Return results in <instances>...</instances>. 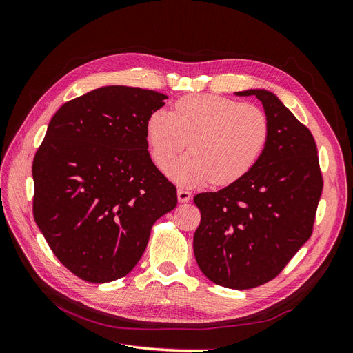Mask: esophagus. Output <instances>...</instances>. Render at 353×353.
<instances>
[{
	"instance_id": "1",
	"label": "esophagus",
	"mask_w": 353,
	"mask_h": 353,
	"mask_svg": "<svg viewBox=\"0 0 353 353\" xmlns=\"http://www.w3.org/2000/svg\"><path fill=\"white\" fill-rule=\"evenodd\" d=\"M178 200L181 201V203H187V201H190V199H191V193L188 190H185V188H178Z\"/></svg>"
}]
</instances>
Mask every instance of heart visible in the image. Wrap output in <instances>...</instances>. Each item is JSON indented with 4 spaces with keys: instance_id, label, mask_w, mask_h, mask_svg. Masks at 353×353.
Listing matches in <instances>:
<instances>
[{
    "instance_id": "heart-1",
    "label": "heart",
    "mask_w": 353,
    "mask_h": 353,
    "mask_svg": "<svg viewBox=\"0 0 353 353\" xmlns=\"http://www.w3.org/2000/svg\"><path fill=\"white\" fill-rule=\"evenodd\" d=\"M152 157L166 169L183 152H190L168 169L183 185L212 181L227 185L249 172L263 152L270 134L268 117L258 105L221 95H185L174 112L154 110L145 122Z\"/></svg>"
}]
</instances>
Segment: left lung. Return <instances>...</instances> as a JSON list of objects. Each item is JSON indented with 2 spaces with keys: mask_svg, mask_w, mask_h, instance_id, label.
Instances as JSON below:
<instances>
[{
  "mask_svg": "<svg viewBox=\"0 0 353 353\" xmlns=\"http://www.w3.org/2000/svg\"><path fill=\"white\" fill-rule=\"evenodd\" d=\"M236 95L261 100L268 140L249 172L216 193L194 196L201 221L193 248L212 283L245 290L275 279L311 237L323 175L311 131L275 94Z\"/></svg>",
  "mask_w": 353,
  "mask_h": 353,
  "instance_id": "obj_1",
  "label": "left lung"
}]
</instances>
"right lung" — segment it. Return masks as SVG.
<instances>
[{
    "label": "right lung",
    "instance_id": "add662e5",
    "mask_svg": "<svg viewBox=\"0 0 353 353\" xmlns=\"http://www.w3.org/2000/svg\"><path fill=\"white\" fill-rule=\"evenodd\" d=\"M168 95L123 85L65 103L32 165L34 218L57 259L88 283L132 271L176 188L148 154L145 122Z\"/></svg>",
    "mask_w": 353,
    "mask_h": 353
}]
</instances>
